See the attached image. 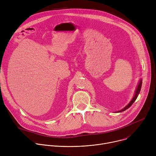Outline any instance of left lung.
Returning a JSON list of instances; mask_svg holds the SVG:
<instances>
[{
  "instance_id": "8db88e82",
  "label": "left lung",
  "mask_w": 156,
  "mask_h": 156,
  "mask_svg": "<svg viewBox=\"0 0 156 156\" xmlns=\"http://www.w3.org/2000/svg\"><path fill=\"white\" fill-rule=\"evenodd\" d=\"M141 86H142V79H141V80H140L139 83H138L137 87L136 90V91H135L133 99L131 100V101L128 103V104L124 108H123L122 110H119V111L116 112H116H123V111L126 110V109L129 108L132 105V104L135 101V100H136V98H137L138 95H139V94H140V90H141Z\"/></svg>"
}]
</instances>
